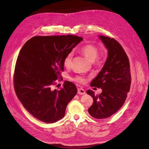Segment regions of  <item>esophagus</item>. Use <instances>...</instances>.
<instances>
[{"label": "esophagus", "mask_w": 149, "mask_h": 149, "mask_svg": "<svg viewBox=\"0 0 149 149\" xmlns=\"http://www.w3.org/2000/svg\"><path fill=\"white\" fill-rule=\"evenodd\" d=\"M78 93L79 94H81V95H83V94H84L86 93L83 88H78Z\"/></svg>", "instance_id": "esophagus-1"}]
</instances>
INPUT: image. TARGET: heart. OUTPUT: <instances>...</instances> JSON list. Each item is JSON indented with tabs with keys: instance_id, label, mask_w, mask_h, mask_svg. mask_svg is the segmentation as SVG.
Returning a JSON list of instances; mask_svg holds the SVG:
<instances>
[{
	"instance_id": "obj_1",
	"label": "heart",
	"mask_w": 149,
	"mask_h": 149,
	"mask_svg": "<svg viewBox=\"0 0 149 149\" xmlns=\"http://www.w3.org/2000/svg\"><path fill=\"white\" fill-rule=\"evenodd\" d=\"M80 53L83 55L88 60L91 62H96L97 64H101L105 61L106 58V54L104 52H102L98 54L99 48L96 45L94 44H86L83 46L79 49ZM73 55L72 53H70L65 56L63 60V65L66 68H70L71 65L72 59H73ZM73 80L74 81L80 83H85L86 80L83 76H76Z\"/></svg>"
}]
</instances>
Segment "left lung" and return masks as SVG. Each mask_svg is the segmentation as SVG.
Instances as JSON below:
<instances>
[{
    "label": "left lung",
    "instance_id": "obj_1",
    "mask_svg": "<svg viewBox=\"0 0 149 149\" xmlns=\"http://www.w3.org/2000/svg\"><path fill=\"white\" fill-rule=\"evenodd\" d=\"M108 50L104 65L91 83V87L101 88L100 95L88 90L87 94L93 99L88 109L89 114L97 119L109 118L118 112L127 98L131 84L129 58L120 43L114 38L100 36Z\"/></svg>",
    "mask_w": 149,
    "mask_h": 149
}]
</instances>
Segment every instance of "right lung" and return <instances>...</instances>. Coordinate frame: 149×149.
<instances>
[{
  "label": "right lung",
  "instance_id": "right-lung-1",
  "mask_svg": "<svg viewBox=\"0 0 149 149\" xmlns=\"http://www.w3.org/2000/svg\"><path fill=\"white\" fill-rule=\"evenodd\" d=\"M83 40L72 35L35 36L20 49L13 85L19 100L35 118L53 123L65 116L68 104L77 93V88L68 81L60 90L52 87L55 80L62 78L64 58Z\"/></svg>",
  "mask_w": 149,
  "mask_h": 149
}]
</instances>
